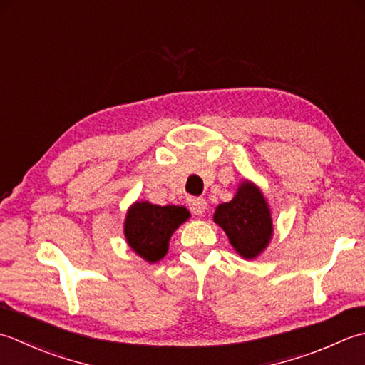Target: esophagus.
<instances>
[{"label":"esophagus","instance_id":"obj_1","mask_svg":"<svg viewBox=\"0 0 365 365\" xmlns=\"http://www.w3.org/2000/svg\"><path fill=\"white\" fill-rule=\"evenodd\" d=\"M206 206H207V203H206L205 198H190L189 200L190 211H192V214H195V215H203L205 211H206Z\"/></svg>","mask_w":365,"mask_h":365}]
</instances>
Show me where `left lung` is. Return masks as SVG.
I'll return each mask as SVG.
<instances>
[{
    "label": "left lung",
    "mask_w": 365,
    "mask_h": 365,
    "mask_svg": "<svg viewBox=\"0 0 365 365\" xmlns=\"http://www.w3.org/2000/svg\"><path fill=\"white\" fill-rule=\"evenodd\" d=\"M212 220L228 236L235 252L244 259H255L269 245L274 235L271 207L255 182L242 180L235 197L215 207Z\"/></svg>",
    "instance_id": "left-lung-1"
}]
</instances>
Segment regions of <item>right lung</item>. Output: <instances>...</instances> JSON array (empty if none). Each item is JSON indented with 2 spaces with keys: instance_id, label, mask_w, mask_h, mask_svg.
I'll use <instances>...</instances> for the list:
<instances>
[{
  "instance_id": "obj_1",
  "label": "right lung",
  "mask_w": 365,
  "mask_h": 365,
  "mask_svg": "<svg viewBox=\"0 0 365 365\" xmlns=\"http://www.w3.org/2000/svg\"><path fill=\"white\" fill-rule=\"evenodd\" d=\"M189 217L190 212L184 206L135 202L125 212V242L145 262L158 263L167 255L170 237Z\"/></svg>"
}]
</instances>
